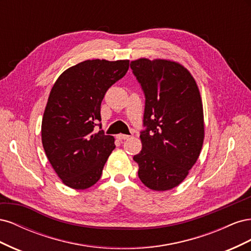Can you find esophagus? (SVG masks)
<instances>
[{"mask_svg": "<svg viewBox=\"0 0 251 251\" xmlns=\"http://www.w3.org/2000/svg\"><path fill=\"white\" fill-rule=\"evenodd\" d=\"M117 138H118L119 140H125V139L130 138V135H126V134H118V135H117Z\"/></svg>", "mask_w": 251, "mask_h": 251, "instance_id": "1", "label": "esophagus"}]
</instances>
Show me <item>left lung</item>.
Here are the masks:
<instances>
[{
    "instance_id": "obj_1",
    "label": "left lung",
    "mask_w": 251,
    "mask_h": 251,
    "mask_svg": "<svg viewBox=\"0 0 251 251\" xmlns=\"http://www.w3.org/2000/svg\"><path fill=\"white\" fill-rule=\"evenodd\" d=\"M131 69L146 96L142 150L133 157L138 177L153 191H169L186 178L203 146L200 91L191 72L173 60L139 58Z\"/></svg>"
}]
</instances>
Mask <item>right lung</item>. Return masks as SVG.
Wrapping results in <instances>:
<instances>
[{"mask_svg":"<svg viewBox=\"0 0 251 251\" xmlns=\"http://www.w3.org/2000/svg\"><path fill=\"white\" fill-rule=\"evenodd\" d=\"M128 63L88 59L64 71L53 85L42 121V142L67 186L86 189L100 179L115 139L103 131L95 133L94 127L101 120L105 92L125 76Z\"/></svg>","mask_w":251,"mask_h":251,"instance_id":"1","label":"right lung"}]
</instances>
